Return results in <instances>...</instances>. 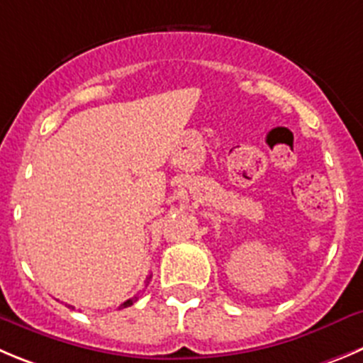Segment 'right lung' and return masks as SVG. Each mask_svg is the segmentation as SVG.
<instances>
[{
  "mask_svg": "<svg viewBox=\"0 0 363 363\" xmlns=\"http://www.w3.org/2000/svg\"><path fill=\"white\" fill-rule=\"evenodd\" d=\"M148 281H150V277H148V279H147V283H148ZM135 301H138V296H135V297H132V299H128V301H125V303L121 304L120 308H127V306H130V304H134Z\"/></svg>",
  "mask_w": 363,
  "mask_h": 363,
  "instance_id": "right-lung-1",
  "label": "right lung"
}]
</instances>
